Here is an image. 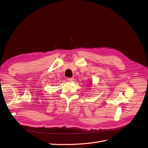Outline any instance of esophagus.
Here are the masks:
<instances>
[{
    "instance_id": "34e87169",
    "label": "esophagus",
    "mask_w": 148,
    "mask_h": 148,
    "mask_svg": "<svg viewBox=\"0 0 148 148\" xmlns=\"http://www.w3.org/2000/svg\"><path fill=\"white\" fill-rule=\"evenodd\" d=\"M67 81H69V82H73V81H74V78H73V77L67 78Z\"/></svg>"
}]
</instances>
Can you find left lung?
<instances>
[{
	"label": "left lung",
	"instance_id": "obj_1",
	"mask_svg": "<svg viewBox=\"0 0 148 148\" xmlns=\"http://www.w3.org/2000/svg\"><path fill=\"white\" fill-rule=\"evenodd\" d=\"M89 84H88V85H89Z\"/></svg>",
	"mask_w": 148,
	"mask_h": 148
}]
</instances>
